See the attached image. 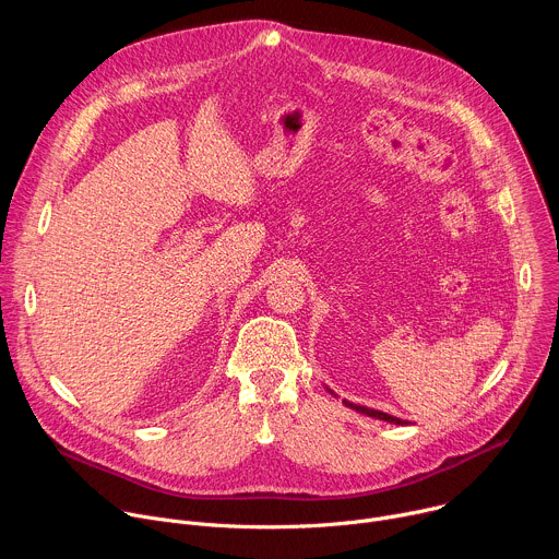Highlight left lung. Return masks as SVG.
Here are the masks:
<instances>
[{
	"label": "left lung",
	"mask_w": 559,
	"mask_h": 559,
	"mask_svg": "<svg viewBox=\"0 0 559 559\" xmlns=\"http://www.w3.org/2000/svg\"><path fill=\"white\" fill-rule=\"evenodd\" d=\"M349 409H354V412H358V414H365V416H369V418H378V420H384V423H391V425H407L405 420H401V418H395V416H389V414H384V412H376V409H369V407H360V405H354V403H349V401H343Z\"/></svg>",
	"instance_id": "8db88e82"
}]
</instances>
